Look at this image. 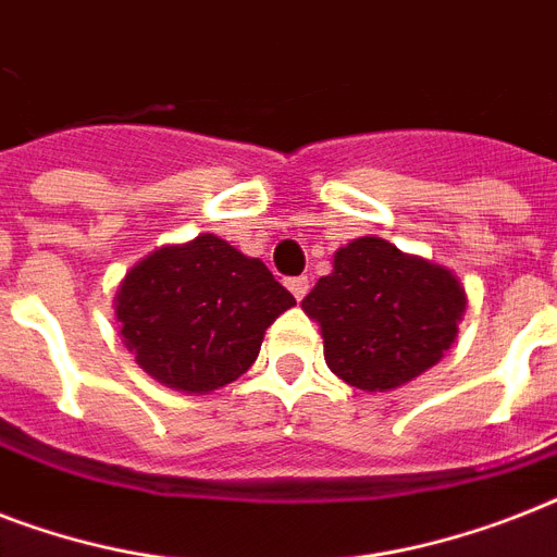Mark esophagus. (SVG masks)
<instances>
[{
  "label": "esophagus",
  "mask_w": 557,
  "mask_h": 557,
  "mask_svg": "<svg viewBox=\"0 0 557 557\" xmlns=\"http://www.w3.org/2000/svg\"><path fill=\"white\" fill-rule=\"evenodd\" d=\"M286 286H288V292L295 295V300H304L306 292H309V277H292V280H286Z\"/></svg>",
  "instance_id": "obj_1"
}]
</instances>
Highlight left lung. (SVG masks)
Segmentation results:
<instances>
[{
	"label": "left lung",
	"mask_w": 557,
	"mask_h": 557,
	"mask_svg": "<svg viewBox=\"0 0 557 557\" xmlns=\"http://www.w3.org/2000/svg\"><path fill=\"white\" fill-rule=\"evenodd\" d=\"M466 286L448 265L358 236L304 297L321 326L323 358L347 384L387 393L440 364L466 314Z\"/></svg>",
	"instance_id": "left-lung-1"
}]
</instances>
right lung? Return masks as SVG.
<instances>
[{
    "instance_id": "right-lung-1",
    "label": "right lung",
    "mask_w": 557,
    "mask_h": 557,
    "mask_svg": "<svg viewBox=\"0 0 557 557\" xmlns=\"http://www.w3.org/2000/svg\"><path fill=\"white\" fill-rule=\"evenodd\" d=\"M112 306L135 364L164 387L205 396L257 361L265 330L295 297L262 260L199 234L135 262Z\"/></svg>"
}]
</instances>
